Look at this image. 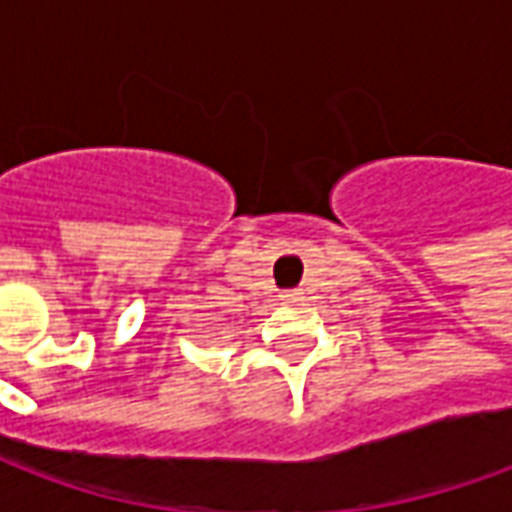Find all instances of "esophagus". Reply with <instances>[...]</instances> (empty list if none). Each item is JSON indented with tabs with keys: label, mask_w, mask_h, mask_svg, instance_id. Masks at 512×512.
Instances as JSON below:
<instances>
[{
	"label": "esophagus",
	"mask_w": 512,
	"mask_h": 512,
	"mask_svg": "<svg viewBox=\"0 0 512 512\" xmlns=\"http://www.w3.org/2000/svg\"><path fill=\"white\" fill-rule=\"evenodd\" d=\"M282 299L299 301V299H301V290H285V293H282Z\"/></svg>",
	"instance_id": "1"
}]
</instances>
